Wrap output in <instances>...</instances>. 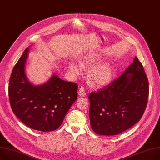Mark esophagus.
I'll use <instances>...</instances> for the list:
<instances>
[{"instance_id":"esophagus-1","label":"esophagus","mask_w":160,"mask_h":160,"mask_svg":"<svg viewBox=\"0 0 160 160\" xmlns=\"http://www.w3.org/2000/svg\"><path fill=\"white\" fill-rule=\"evenodd\" d=\"M78 95H79L80 97H84V96H85V95H86V92H85L84 88L82 87H81L79 88V90H78Z\"/></svg>"}]
</instances>
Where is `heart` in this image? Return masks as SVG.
<instances>
[{"label": "heart", "instance_id": "obj_1", "mask_svg": "<svg viewBox=\"0 0 160 160\" xmlns=\"http://www.w3.org/2000/svg\"><path fill=\"white\" fill-rule=\"evenodd\" d=\"M99 57L97 55L89 54L82 59V64L70 63L68 65L70 71L75 75L83 73V67H90L97 63ZM112 68L110 64L102 63L93 67L88 73V79L91 83L95 87H102L108 84L112 78Z\"/></svg>", "mask_w": 160, "mask_h": 160}]
</instances>
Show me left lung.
I'll list each match as a JSON object with an SVG mask.
<instances>
[{"instance_id":"left-lung-1","label":"left lung","mask_w":160,"mask_h":160,"mask_svg":"<svg viewBox=\"0 0 160 160\" xmlns=\"http://www.w3.org/2000/svg\"><path fill=\"white\" fill-rule=\"evenodd\" d=\"M148 95V77L135 57L120 77L89 94L92 130L103 136L117 135L128 130L141 119Z\"/></svg>"}]
</instances>
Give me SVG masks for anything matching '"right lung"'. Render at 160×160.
<instances>
[{"label":"right lung","mask_w":160,"mask_h":160,"mask_svg":"<svg viewBox=\"0 0 160 160\" xmlns=\"http://www.w3.org/2000/svg\"><path fill=\"white\" fill-rule=\"evenodd\" d=\"M27 48L9 80V97L14 114L26 126L42 132L58 129L77 100L78 85L53 75L42 85L31 83L25 73Z\"/></svg>","instance_id":"obj_1"}]
</instances>
